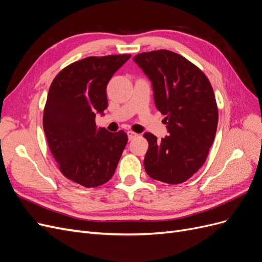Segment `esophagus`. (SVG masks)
Here are the masks:
<instances>
[{
	"label": "esophagus",
	"instance_id": "1",
	"mask_svg": "<svg viewBox=\"0 0 262 262\" xmlns=\"http://www.w3.org/2000/svg\"><path fill=\"white\" fill-rule=\"evenodd\" d=\"M126 134H128L129 140H132V139L138 137V134L136 132H133V131H128V132H126Z\"/></svg>",
	"mask_w": 262,
	"mask_h": 262
}]
</instances>
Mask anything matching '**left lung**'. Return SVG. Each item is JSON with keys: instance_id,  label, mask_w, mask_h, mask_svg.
<instances>
[{"instance_id": "obj_1", "label": "left lung", "mask_w": 262, "mask_h": 262, "mask_svg": "<svg viewBox=\"0 0 262 262\" xmlns=\"http://www.w3.org/2000/svg\"><path fill=\"white\" fill-rule=\"evenodd\" d=\"M133 61L152 82L169 133L162 141L144 133L145 171L165 184H181L200 169L215 138L219 112L211 83L193 63L169 50L139 53Z\"/></svg>"}]
</instances>
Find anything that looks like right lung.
Segmentation results:
<instances>
[{
    "mask_svg": "<svg viewBox=\"0 0 262 262\" xmlns=\"http://www.w3.org/2000/svg\"><path fill=\"white\" fill-rule=\"evenodd\" d=\"M131 54L89 57L71 63L54 77L43 110L51 154L68 179L86 188L113 177L128 142L122 130L97 129L95 118L108 107L106 87Z\"/></svg>",
    "mask_w": 262,
    "mask_h": 262,
    "instance_id": "obj_1",
    "label": "right lung"
}]
</instances>
